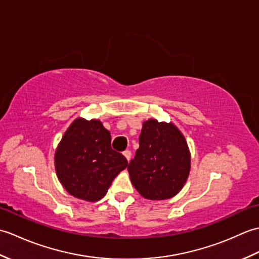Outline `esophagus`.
<instances>
[{"label": "esophagus", "mask_w": 259, "mask_h": 259, "mask_svg": "<svg viewBox=\"0 0 259 259\" xmlns=\"http://www.w3.org/2000/svg\"><path fill=\"white\" fill-rule=\"evenodd\" d=\"M122 155L124 156V158L126 159V160H128V161L130 160V158H131V152H130L129 150H125V151H123V152H122Z\"/></svg>", "instance_id": "obj_1"}]
</instances>
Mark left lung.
<instances>
[{
    "mask_svg": "<svg viewBox=\"0 0 259 259\" xmlns=\"http://www.w3.org/2000/svg\"><path fill=\"white\" fill-rule=\"evenodd\" d=\"M190 160L189 147L177 125L157 119L144 121L139 149L128 166L131 184L146 199H169L185 186Z\"/></svg>",
    "mask_w": 259,
    "mask_h": 259,
    "instance_id": "left-lung-1",
    "label": "left lung"
}]
</instances>
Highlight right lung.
<instances>
[{"instance_id": "1", "label": "right lung", "mask_w": 259, "mask_h": 259, "mask_svg": "<svg viewBox=\"0 0 259 259\" xmlns=\"http://www.w3.org/2000/svg\"><path fill=\"white\" fill-rule=\"evenodd\" d=\"M128 166L111 149V135L100 120L76 118L54 153L57 177L70 195L85 201L106 196L113 179Z\"/></svg>"}]
</instances>
